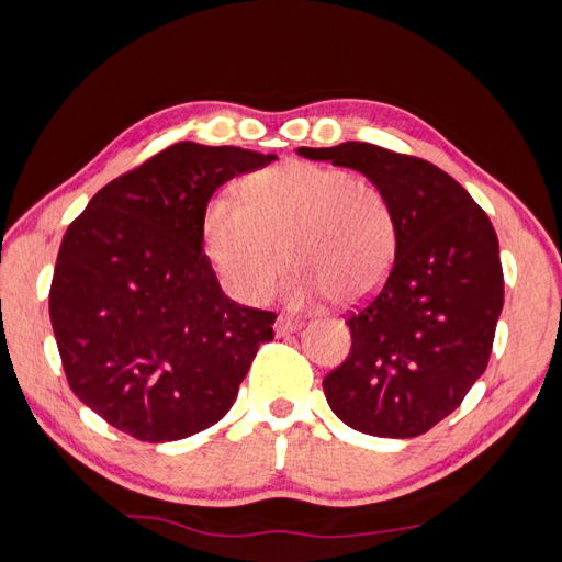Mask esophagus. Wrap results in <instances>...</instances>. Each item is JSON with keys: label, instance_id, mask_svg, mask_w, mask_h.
I'll use <instances>...</instances> for the list:
<instances>
[{"label": "esophagus", "instance_id": "1", "mask_svg": "<svg viewBox=\"0 0 562 562\" xmlns=\"http://www.w3.org/2000/svg\"><path fill=\"white\" fill-rule=\"evenodd\" d=\"M302 328V321H296L292 316H280L278 321H274V336H290V333L300 330Z\"/></svg>", "mask_w": 562, "mask_h": 562}]
</instances>
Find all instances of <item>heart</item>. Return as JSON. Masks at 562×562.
I'll return each instance as SVG.
<instances>
[{"instance_id": "obj_1", "label": "heart", "mask_w": 562, "mask_h": 562, "mask_svg": "<svg viewBox=\"0 0 562 562\" xmlns=\"http://www.w3.org/2000/svg\"><path fill=\"white\" fill-rule=\"evenodd\" d=\"M241 190L244 200L217 193L202 210V246L236 300H268L288 258L296 266L284 282L292 304H360L386 282L398 229L374 183L292 161L248 176Z\"/></svg>"}]
</instances>
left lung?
Segmentation results:
<instances>
[{
	"label": "left lung",
	"mask_w": 562,
	"mask_h": 562,
	"mask_svg": "<svg viewBox=\"0 0 562 562\" xmlns=\"http://www.w3.org/2000/svg\"><path fill=\"white\" fill-rule=\"evenodd\" d=\"M314 161L364 173L396 217L393 268L360 312L348 360L324 379L345 425L372 437L425 435L461 405L491 360L505 302L487 214L449 173L369 142L300 147Z\"/></svg>",
	"instance_id": "8db88e82"
}]
</instances>
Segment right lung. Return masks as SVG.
<instances>
[{"label":"right lung","instance_id":"right-lung-1","mask_svg":"<svg viewBox=\"0 0 562 562\" xmlns=\"http://www.w3.org/2000/svg\"><path fill=\"white\" fill-rule=\"evenodd\" d=\"M278 157L178 142L115 178L69 224L50 321L75 396L139 441L220 423L272 312L232 302L202 248L214 190Z\"/></svg>","mask_w":562,"mask_h":562}]
</instances>
